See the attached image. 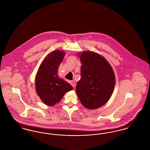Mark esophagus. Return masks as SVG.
<instances>
[{"label": "esophagus", "mask_w": 150, "mask_h": 150, "mask_svg": "<svg viewBox=\"0 0 150 150\" xmlns=\"http://www.w3.org/2000/svg\"><path fill=\"white\" fill-rule=\"evenodd\" d=\"M71 85L74 88L75 87L76 83H75V81L74 80H72V81H71Z\"/></svg>", "instance_id": "1"}]
</instances>
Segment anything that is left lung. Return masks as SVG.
<instances>
[{
	"mask_svg": "<svg viewBox=\"0 0 150 150\" xmlns=\"http://www.w3.org/2000/svg\"><path fill=\"white\" fill-rule=\"evenodd\" d=\"M81 79L76 92L84 107L94 110L103 106L111 98L115 84L114 72L105 57L93 51L78 53Z\"/></svg>",
	"mask_w": 150,
	"mask_h": 150,
	"instance_id": "1",
	"label": "left lung"
}]
</instances>
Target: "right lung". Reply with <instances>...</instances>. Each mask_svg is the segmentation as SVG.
Instances as JSON below:
<instances>
[{"label": "right lung", "mask_w": 150, "mask_h": 150, "mask_svg": "<svg viewBox=\"0 0 150 150\" xmlns=\"http://www.w3.org/2000/svg\"><path fill=\"white\" fill-rule=\"evenodd\" d=\"M64 51L55 50L50 53L40 65L35 76L36 92L45 105L54 106L73 88L57 74L59 64L64 58Z\"/></svg>", "instance_id": "1"}]
</instances>
